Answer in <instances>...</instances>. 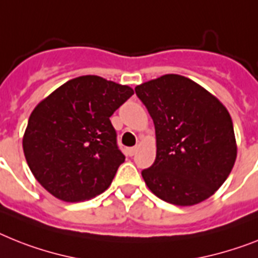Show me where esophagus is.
Segmentation results:
<instances>
[{
    "label": "esophagus",
    "mask_w": 258,
    "mask_h": 258,
    "mask_svg": "<svg viewBox=\"0 0 258 258\" xmlns=\"http://www.w3.org/2000/svg\"><path fill=\"white\" fill-rule=\"evenodd\" d=\"M137 150H138L137 146H134V148H129V149H127L126 153H127V155H131V157H133V155L136 154V153H137Z\"/></svg>",
    "instance_id": "1"
}]
</instances>
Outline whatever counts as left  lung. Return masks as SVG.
<instances>
[{
  "mask_svg": "<svg viewBox=\"0 0 258 258\" xmlns=\"http://www.w3.org/2000/svg\"><path fill=\"white\" fill-rule=\"evenodd\" d=\"M136 95L155 126V161L142 170L149 190L175 206L214 195L237 155L227 108L198 83L174 74L137 86Z\"/></svg>",
  "mask_w": 258,
  "mask_h": 258,
  "instance_id": "left-lung-1",
  "label": "left lung"
}]
</instances>
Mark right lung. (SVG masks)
<instances>
[{
    "label": "right lung",
    "instance_id": "1",
    "mask_svg": "<svg viewBox=\"0 0 258 258\" xmlns=\"http://www.w3.org/2000/svg\"><path fill=\"white\" fill-rule=\"evenodd\" d=\"M133 89L95 75L68 80L38 104L23 134L35 179L55 198L84 202L109 187L125 155L109 117Z\"/></svg>",
    "mask_w": 258,
    "mask_h": 258
}]
</instances>
